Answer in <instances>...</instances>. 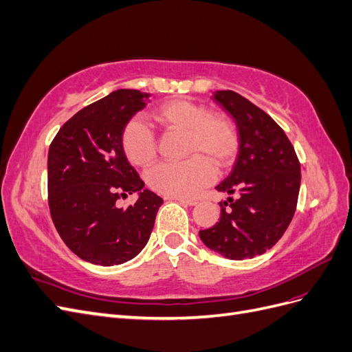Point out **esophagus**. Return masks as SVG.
I'll use <instances>...</instances> for the list:
<instances>
[{
	"instance_id": "esophagus-1",
	"label": "esophagus",
	"mask_w": 352,
	"mask_h": 352,
	"mask_svg": "<svg viewBox=\"0 0 352 352\" xmlns=\"http://www.w3.org/2000/svg\"><path fill=\"white\" fill-rule=\"evenodd\" d=\"M167 198L179 201V202H184V204H186V206H195V204H198V201L194 199V198H184V197H167Z\"/></svg>"
}]
</instances>
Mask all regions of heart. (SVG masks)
<instances>
[{
  "mask_svg": "<svg viewBox=\"0 0 352 352\" xmlns=\"http://www.w3.org/2000/svg\"><path fill=\"white\" fill-rule=\"evenodd\" d=\"M153 119L166 131L184 132L185 155L180 163H162L146 173L155 192L167 197H190L214 179L219 170L233 164L239 151L238 127L228 114L211 113L189 100H170L153 111ZM122 148L133 166H150L157 155L155 136L142 120L131 119L122 131Z\"/></svg>",
  "mask_w": 352,
  "mask_h": 352,
  "instance_id": "b5f03b06",
  "label": "heart"
}]
</instances>
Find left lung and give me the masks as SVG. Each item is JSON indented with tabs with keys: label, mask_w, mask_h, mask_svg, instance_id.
Returning <instances> with one entry per match:
<instances>
[{
	"label": "left lung",
	"mask_w": 352,
	"mask_h": 352,
	"mask_svg": "<svg viewBox=\"0 0 352 352\" xmlns=\"http://www.w3.org/2000/svg\"><path fill=\"white\" fill-rule=\"evenodd\" d=\"M212 98L238 126L236 162L216 186L236 198L220 202V220L199 230V238L226 258H252L270 250L289 226L300 194L301 164L283 129L267 113L229 89L217 91Z\"/></svg>",
	"instance_id": "left-lung-1"
}]
</instances>
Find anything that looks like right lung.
<instances>
[{
  "instance_id": "add662e5",
  "label": "right lung",
  "mask_w": 352,
  "mask_h": 352,
  "mask_svg": "<svg viewBox=\"0 0 352 352\" xmlns=\"http://www.w3.org/2000/svg\"><path fill=\"white\" fill-rule=\"evenodd\" d=\"M150 95L117 89L60 127L48 151V206L54 226L82 260L116 265L142 251L163 199L144 188L122 148V131ZM140 192L133 206L116 201Z\"/></svg>"
}]
</instances>
